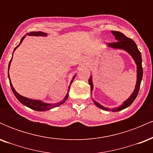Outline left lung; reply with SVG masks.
<instances>
[{
	"label": "left lung",
	"instance_id": "left-lung-1",
	"mask_svg": "<svg viewBox=\"0 0 153 153\" xmlns=\"http://www.w3.org/2000/svg\"><path fill=\"white\" fill-rule=\"evenodd\" d=\"M112 34L115 36V39L117 40V42L114 43H108L106 45L107 48H111L114 49V50H124L125 52H127L129 55L132 57V59H134L135 64L137 66V81H136V85H135L134 90L132 92V94L130 95L129 98L127 100L123 102V103L121 106L118 107H115V108H108V107H105L102 106L101 103L97 102L96 101L92 99L93 102L94 103V104L96 106H98L99 108H101L103 110L108 111H113V112H117L119 111L123 110L124 108L129 107L131 103H133V101H134V99H136V97L137 96L139 90H140V83H141L142 79H143V67H142V55L140 52L139 51L137 46L135 44V42L133 41L131 39H129L124 34L119 32V31H111ZM89 85H91V94H92V91L94 90V83H93V78L92 75H91V78L88 80Z\"/></svg>",
	"mask_w": 153,
	"mask_h": 153
}]
</instances>
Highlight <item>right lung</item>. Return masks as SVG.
I'll return each mask as SVG.
<instances>
[{
	"label": "right lung",
	"instance_id": "1",
	"mask_svg": "<svg viewBox=\"0 0 153 153\" xmlns=\"http://www.w3.org/2000/svg\"><path fill=\"white\" fill-rule=\"evenodd\" d=\"M26 35H28V36H47V34L45 32H42V31H36V32H35V31H31V32H30V33H28V34H26L25 36H24L22 38V39H21V41H20V43L19 44L18 46H17L16 47H15L14 50H13V52H14L15 50L18 48L19 46H20L21 44L22 43L23 40L26 38ZM12 58H13V54H12L11 59H10L9 64H8V79H9L10 85V88H11L12 91H13V94L15 95V96L16 97V99H18L23 105L29 107V108H30L33 110L37 111H45L50 110V109H52V108H55V107L60 106V105H62V103H64L65 102V101L68 99V95H69V91H70V88H71V85L72 84V82H73V80H74V78H75V75H76V74H75L74 76L73 77V78H72V80L71 81V84H70V85L68 86V92H67L65 96V98L62 100V101H59V102L55 103H45V102H43V101H41V100L29 99V98H26V97H25V96H22V95L19 94V93L16 92V91L15 90V88H13V85H12L11 81H10V75H9V69H10V63H11V61H12Z\"/></svg>",
	"mask_w": 153,
	"mask_h": 153
}]
</instances>
